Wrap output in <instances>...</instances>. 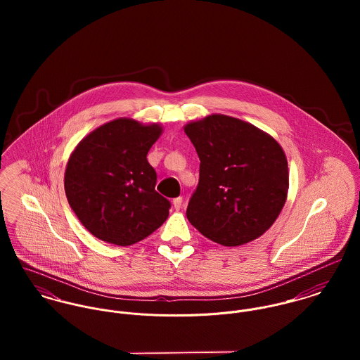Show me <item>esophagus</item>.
I'll use <instances>...</instances> for the list:
<instances>
[{
  "label": "esophagus",
  "instance_id": "obj_1",
  "mask_svg": "<svg viewBox=\"0 0 360 360\" xmlns=\"http://www.w3.org/2000/svg\"><path fill=\"white\" fill-rule=\"evenodd\" d=\"M181 204H183V198L181 197H177V198L173 200V206H174L176 210H179L181 207Z\"/></svg>",
  "mask_w": 360,
  "mask_h": 360
}]
</instances>
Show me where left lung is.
<instances>
[{"mask_svg": "<svg viewBox=\"0 0 360 360\" xmlns=\"http://www.w3.org/2000/svg\"><path fill=\"white\" fill-rule=\"evenodd\" d=\"M200 156L190 223L213 243L238 247L267 231L287 201L290 173L281 146L257 126L212 113L184 126Z\"/></svg>", "mask_w": 360, "mask_h": 360, "instance_id": "left-lung-1", "label": "left lung"}]
</instances>
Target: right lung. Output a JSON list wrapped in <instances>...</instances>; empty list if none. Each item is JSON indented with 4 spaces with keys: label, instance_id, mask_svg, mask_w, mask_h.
Listing matches in <instances>:
<instances>
[{
    "label": "right lung",
    "instance_id": "add662e5",
    "mask_svg": "<svg viewBox=\"0 0 360 360\" xmlns=\"http://www.w3.org/2000/svg\"><path fill=\"white\" fill-rule=\"evenodd\" d=\"M160 123L117 117L89 133L65 169V194L80 223L98 240L127 247L159 229L170 202L155 191L147 154Z\"/></svg>",
    "mask_w": 360,
    "mask_h": 360
}]
</instances>
